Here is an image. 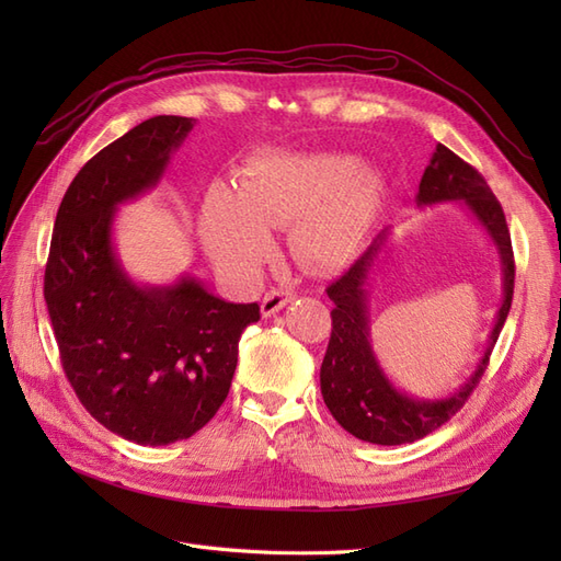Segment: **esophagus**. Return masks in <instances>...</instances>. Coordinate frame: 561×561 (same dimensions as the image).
Returning a JSON list of instances; mask_svg holds the SVG:
<instances>
[{"mask_svg":"<svg viewBox=\"0 0 561 561\" xmlns=\"http://www.w3.org/2000/svg\"><path fill=\"white\" fill-rule=\"evenodd\" d=\"M293 301H295V293H290V290H268L264 295V299H262V316L264 318L274 316V313H278L280 309H285L287 304H293Z\"/></svg>","mask_w":561,"mask_h":561,"instance_id":"1","label":"esophagus"}]
</instances>
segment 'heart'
<instances>
[{
	"label": "heart",
	"mask_w": 561,
	"mask_h": 561,
	"mask_svg": "<svg viewBox=\"0 0 561 561\" xmlns=\"http://www.w3.org/2000/svg\"><path fill=\"white\" fill-rule=\"evenodd\" d=\"M383 206L381 175L334 151H266L241 171L236 192L215 186L198 233L210 260L252 276L271 257V231L290 227L295 257L316 271L351 264Z\"/></svg>",
	"instance_id": "obj_1"
}]
</instances>
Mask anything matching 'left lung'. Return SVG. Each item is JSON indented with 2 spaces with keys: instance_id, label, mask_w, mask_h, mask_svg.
<instances>
[{
  "instance_id": "1",
  "label": "left lung",
  "mask_w": 561,
  "mask_h": 561,
  "mask_svg": "<svg viewBox=\"0 0 561 561\" xmlns=\"http://www.w3.org/2000/svg\"><path fill=\"white\" fill-rule=\"evenodd\" d=\"M439 203H463L474 217L501 260V290L503 299L491 328L486 348L470 377L445 398H419L400 390L383 371L375 348H371L369 320V280L390 245L388 227L377 236L363 257L346 274L328 287L332 309V336L320 367V393L339 426L371 445H404L426 437L449 421L466 404L472 388L480 383L489 355L494 351L503 322L511 313L515 262L511 233L496 196L491 194L484 178L458 159L451 149L437 145L431 163L423 171L416 206L431 208Z\"/></svg>"
}]
</instances>
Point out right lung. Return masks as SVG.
<instances>
[{"label":"right lung","mask_w":561,"mask_h":561,"mask_svg":"<svg viewBox=\"0 0 561 561\" xmlns=\"http://www.w3.org/2000/svg\"><path fill=\"white\" fill-rule=\"evenodd\" d=\"M196 118L151 116L81 168L56 215L44 299L60 360L89 414L135 445L192 437L222 407L257 304H231L184 274L128 276L114 245L122 203L161 182Z\"/></svg>","instance_id":"add662e5"}]
</instances>
